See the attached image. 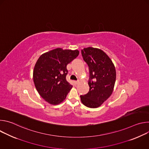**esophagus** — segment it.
<instances>
[{
    "instance_id": "obj_1",
    "label": "esophagus",
    "mask_w": 149,
    "mask_h": 149,
    "mask_svg": "<svg viewBox=\"0 0 149 149\" xmlns=\"http://www.w3.org/2000/svg\"><path fill=\"white\" fill-rule=\"evenodd\" d=\"M74 83H75V84H76V85H77V84H78L79 83V81H74Z\"/></svg>"
}]
</instances>
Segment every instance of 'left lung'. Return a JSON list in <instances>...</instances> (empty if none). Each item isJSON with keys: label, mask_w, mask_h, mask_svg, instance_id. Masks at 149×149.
Here are the masks:
<instances>
[{"label": "left lung", "mask_w": 149, "mask_h": 149, "mask_svg": "<svg viewBox=\"0 0 149 149\" xmlns=\"http://www.w3.org/2000/svg\"><path fill=\"white\" fill-rule=\"evenodd\" d=\"M90 70L89 92L81 95L82 103L89 108H97L107 100L114 90L116 71L110 57L100 49L88 47L81 50Z\"/></svg>", "instance_id": "8db88e82"}]
</instances>
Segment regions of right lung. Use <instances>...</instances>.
<instances>
[{
  "instance_id": "add662e5",
  "label": "right lung",
  "mask_w": 149,
  "mask_h": 149,
  "mask_svg": "<svg viewBox=\"0 0 149 149\" xmlns=\"http://www.w3.org/2000/svg\"><path fill=\"white\" fill-rule=\"evenodd\" d=\"M79 51L58 48L42 54L33 72L36 89L40 97L51 105L65 100L72 88L66 79L67 66L79 55Z\"/></svg>"
}]
</instances>
